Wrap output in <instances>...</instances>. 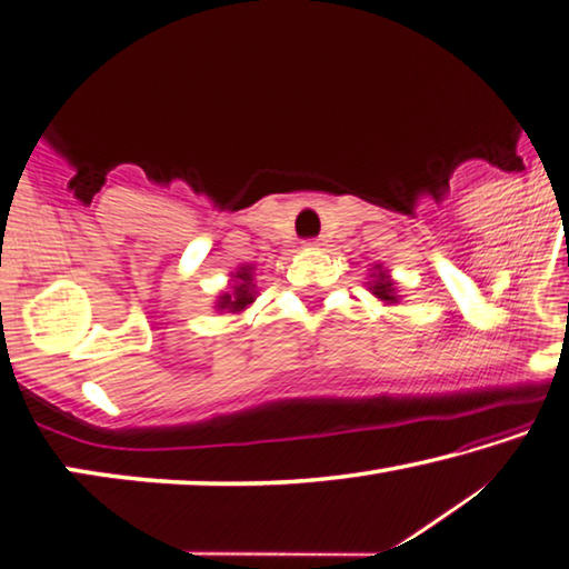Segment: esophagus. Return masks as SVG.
I'll use <instances>...</instances> for the list:
<instances>
[{
  "mask_svg": "<svg viewBox=\"0 0 569 569\" xmlns=\"http://www.w3.org/2000/svg\"><path fill=\"white\" fill-rule=\"evenodd\" d=\"M303 244H307V248H319V244H321V237H311V240H307Z\"/></svg>",
  "mask_w": 569,
  "mask_h": 569,
  "instance_id": "1",
  "label": "esophagus"
}]
</instances>
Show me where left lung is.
<instances>
[{
  "label": "left lung",
  "instance_id": "left-lung-1",
  "mask_svg": "<svg viewBox=\"0 0 569 569\" xmlns=\"http://www.w3.org/2000/svg\"><path fill=\"white\" fill-rule=\"evenodd\" d=\"M372 293L378 296V299H383V301H398L396 299V291H393V283H391V278H388L386 273H378V281L372 283V288H370Z\"/></svg>",
  "mask_w": 569,
  "mask_h": 569
}]
</instances>
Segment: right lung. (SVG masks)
<instances>
[{"label": "right lung", "instance_id": "1", "mask_svg": "<svg viewBox=\"0 0 569 569\" xmlns=\"http://www.w3.org/2000/svg\"><path fill=\"white\" fill-rule=\"evenodd\" d=\"M237 281L232 286V293L219 296V309H230V311H242L248 303H252V268L244 266L237 270Z\"/></svg>", "mask_w": 569, "mask_h": 569}]
</instances>
